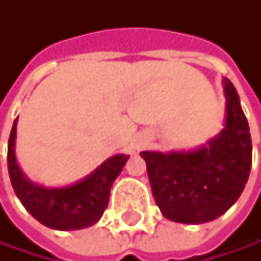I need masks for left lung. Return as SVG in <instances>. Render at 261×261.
<instances>
[{"mask_svg": "<svg viewBox=\"0 0 261 261\" xmlns=\"http://www.w3.org/2000/svg\"><path fill=\"white\" fill-rule=\"evenodd\" d=\"M225 126L205 145L188 152H141L156 205L164 218L210 222L232 206L247 183L252 141L235 86L222 80Z\"/></svg>", "mask_w": 261, "mask_h": 261, "instance_id": "left-lung-1", "label": "left lung"}]
</instances>
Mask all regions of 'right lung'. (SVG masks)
Instances as JSON below:
<instances>
[{
  "mask_svg": "<svg viewBox=\"0 0 261 261\" xmlns=\"http://www.w3.org/2000/svg\"><path fill=\"white\" fill-rule=\"evenodd\" d=\"M17 119L7 145V167L12 188L23 206L39 222L55 230H80L94 225L109 202V191L129 155H114L86 178L62 188H46L29 180L15 158Z\"/></svg>",
  "mask_w": 261,
  "mask_h": 261,
  "instance_id": "obj_1",
  "label": "right lung"
}]
</instances>
